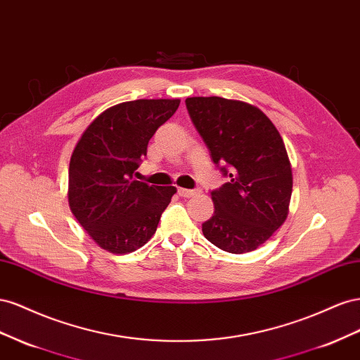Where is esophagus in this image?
Wrapping results in <instances>:
<instances>
[{"instance_id":"34e87169","label":"esophagus","mask_w":360,"mask_h":360,"mask_svg":"<svg viewBox=\"0 0 360 360\" xmlns=\"http://www.w3.org/2000/svg\"><path fill=\"white\" fill-rule=\"evenodd\" d=\"M199 193L198 190H187V188H178V194L181 198H193L194 194Z\"/></svg>"}]
</instances>
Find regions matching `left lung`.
<instances>
[{"mask_svg":"<svg viewBox=\"0 0 360 360\" xmlns=\"http://www.w3.org/2000/svg\"><path fill=\"white\" fill-rule=\"evenodd\" d=\"M193 125L229 182L211 191L214 215L205 238L229 253L258 249L288 215L291 164L279 131L264 112L219 96L187 98Z\"/></svg>","mask_w":360,"mask_h":360,"instance_id":"8db88e82","label":"left lung"}]
</instances>
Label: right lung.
Segmentation results:
<instances>
[{"label": "right lung", "mask_w": 360, "mask_h": 360, "mask_svg": "<svg viewBox=\"0 0 360 360\" xmlns=\"http://www.w3.org/2000/svg\"><path fill=\"white\" fill-rule=\"evenodd\" d=\"M179 107V99L122 102L81 136L69 164V207L102 249L129 253L157 231L174 187L149 186L134 174L148 143Z\"/></svg>", "instance_id": "add662e5"}]
</instances>
